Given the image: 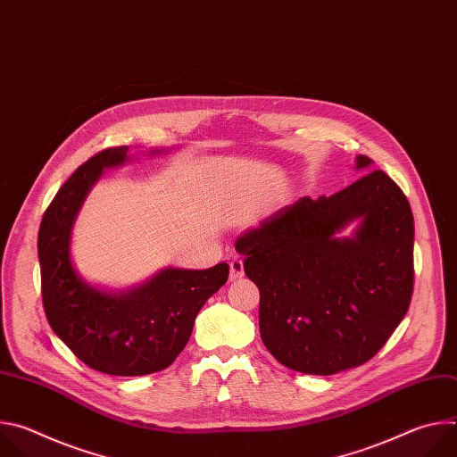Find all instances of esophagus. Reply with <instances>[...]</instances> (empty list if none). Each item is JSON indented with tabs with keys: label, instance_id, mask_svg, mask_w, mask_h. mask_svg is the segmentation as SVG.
<instances>
[{
	"label": "esophagus",
	"instance_id": "1",
	"mask_svg": "<svg viewBox=\"0 0 457 457\" xmlns=\"http://www.w3.org/2000/svg\"><path fill=\"white\" fill-rule=\"evenodd\" d=\"M242 277H244V262H242L240 256H235L229 262V278L237 280V278H242Z\"/></svg>",
	"mask_w": 457,
	"mask_h": 457
}]
</instances>
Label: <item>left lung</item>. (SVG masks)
I'll return each mask as SVG.
<instances>
[{
	"label": "left lung",
	"mask_w": 457,
	"mask_h": 457,
	"mask_svg": "<svg viewBox=\"0 0 457 457\" xmlns=\"http://www.w3.org/2000/svg\"><path fill=\"white\" fill-rule=\"evenodd\" d=\"M370 164L356 157V170ZM353 221V235L340 237ZM235 249L260 291V337L293 370L329 376L369 361L409 311L414 217L381 170L331 197L284 206L244 231Z\"/></svg>",
	"instance_id": "8db88e82"
}]
</instances>
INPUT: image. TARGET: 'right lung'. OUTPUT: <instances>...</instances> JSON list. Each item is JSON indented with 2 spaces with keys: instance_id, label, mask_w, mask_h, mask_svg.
Segmentation results:
<instances>
[{
  "instance_id": "right-lung-1",
  "label": "right lung",
  "mask_w": 457,
  "mask_h": 457,
  "mask_svg": "<svg viewBox=\"0 0 457 457\" xmlns=\"http://www.w3.org/2000/svg\"><path fill=\"white\" fill-rule=\"evenodd\" d=\"M162 152L152 150V155ZM128 161V146H117L81 164L55 193L37 235L43 307L52 331L83 363L112 376L170 367L186 347L199 311L229 275L226 262L204 271L164 268L115 293L78 273L71 254L78 213L103 171Z\"/></svg>"
}]
</instances>
